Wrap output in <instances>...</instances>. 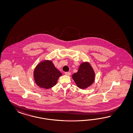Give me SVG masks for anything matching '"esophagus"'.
Segmentation results:
<instances>
[{
  "mask_svg": "<svg viewBox=\"0 0 133 133\" xmlns=\"http://www.w3.org/2000/svg\"><path fill=\"white\" fill-rule=\"evenodd\" d=\"M65 74L66 75H67V76H70L71 75V73L70 72H65Z\"/></svg>",
  "mask_w": 133,
  "mask_h": 133,
  "instance_id": "34e87169",
  "label": "esophagus"
}]
</instances>
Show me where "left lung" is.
Wrapping results in <instances>:
<instances>
[{"instance_id": "1", "label": "left lung", "mask_w": 133, "mask_h": 133, "mask_svg": "<svg viewBox=\"0 0 133 133\" xmlns=\"http://www.w3.org/2000/svg\"><path fill=\"white\" fill-rule=\"evenodd\" d=\"M72 77L79 88L85 89L93 83L95 79V73L90 64L85 62L80 65L78 71L74 74Z\"/></svg>"}]
</instances>
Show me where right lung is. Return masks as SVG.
I'll return each instance as SVG.
<instances>
[{"label": "right lung", "mask_w": 133, "mask_h": 133, "mask_svg": "<svg viewBox=\"0 0 133 133\" xmlns=\"http://www.w3.org/2000/svg\"><path fill=\"white\" fill-rule=\"evenodd\" d=\"M62 75L51 61H44L36 66L34 71V78L36 84L41 88H52L56 84Z\"/></svg>", "instance_id": "add662e5"}]
</instances>
